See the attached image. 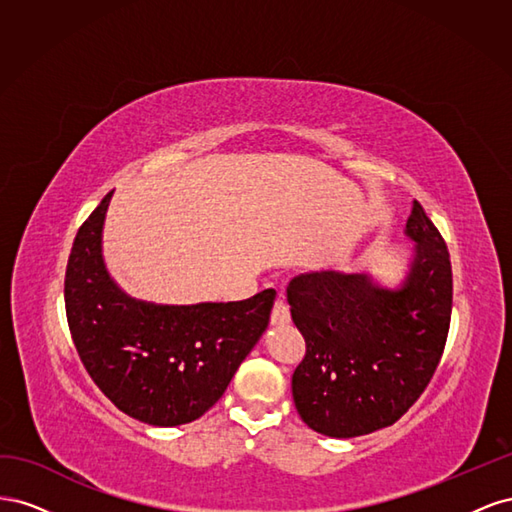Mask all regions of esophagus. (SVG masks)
I'll list each match as a JSON object with an SVG mask.
<instances>
[{
  "mask_svg": "<svg viewBox=\"0 0 512 512\" xmlns=\"http://www.w3.org/2000/svg\"><path fill=\"white\" fill-rule=\"evenodd\" d=\"M290 322V309L288 305L280 299L275 301L273 309H271V324H275V327H284V324Z\"/></svg>",
  "mask_w": 512,
  "mask_h": 512,
  "instance_id": "esophagus-1",
  "label": "esophagus"
}]
</instances>
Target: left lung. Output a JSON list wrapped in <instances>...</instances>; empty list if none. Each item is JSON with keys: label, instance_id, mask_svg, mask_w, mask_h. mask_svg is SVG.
Listing matches in <instances>:
<instances>
[{"label": "left lung", "instance_id": "obj_1", "mask_svg": "<svg viewBox=\"0 0 512 512\" xmlns=\"http://www.w3.org/2000/svg\"><path fill=\"white\" fill-rule=\"evenodd\" d=\"M406 235L416 245L399 288L331 269L288 284L290 316L305 339L292 374L294 406L322 436L356 438L393 425L442 359L453 309L451 256L418 200Z\"/></svg>", "mask_w": 512, "mask_h": 512}]
</instances>
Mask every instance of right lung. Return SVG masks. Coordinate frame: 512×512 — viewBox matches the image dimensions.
Segmentation results:
<instances>
[{
  "mask_svg": "<svg viewBox=\"0 0 512 512\" xmlns=\"http://www.w3.org/2000/svg\"><path fill=\"white\" fill-rule=\"evenodd\" d=\"M111 196L102 198L72 243L64 284L72 342L91 380L121 412L156 427L192 423L224 395L265 333L275 290L198 305L128 297L102 258Z\"/></svg>",
  "mask_w": 512,
  "mask_h": 512,
  "instance_id": "right-lung-1",
  "label": "right lung"
}]
</instances>
